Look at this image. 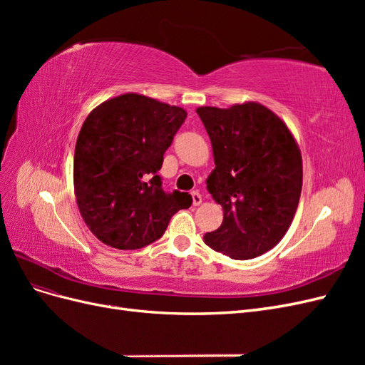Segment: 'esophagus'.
Here are the masks:
<instances>
[{
    "label": "esophagus",
    "instance_id": "esophagus-1",
    "mask_svg": "<svg viewBox=\"0 0 365 365\" xmlns=\"http://www.w3.org/2000/svg\"><path fill=\"white\" fill-rule=\"evenodd\" d=\"M192 200H193V205H195V207L202 204V196H201L200 193H197V192H192Z\"/></svg>",
    "mask_w": 365,
    "mask_h": 365
}]
</instances>
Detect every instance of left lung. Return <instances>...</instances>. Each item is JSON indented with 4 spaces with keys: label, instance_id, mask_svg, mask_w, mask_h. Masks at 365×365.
<instances>
[{
    "label": "left lung",
    "instance_id": "obj_1",
    "mask_svg": "<svg viewBox=\"0 0 365 365\" xmlns=\"http://www.w3.org/2000/svg\"><path fill=\"white\" fill-rule=\"evenodd\" d=\"M216 168L207 190L224 220L205 244L236 260L260 256L291 227L303 185L302 152L284 121L257 102L196 109Z\"/></svg>",
    "mask_w": 365,
    "mask_h": 365
}]
</instances>
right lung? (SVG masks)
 <instances>
[{"label":"right lung","instance_id":"add662e5","mask_svg":"<svg viewBox=\"0 0 365 365\" xmlns=\"http://www.w3.org/2000/svg\"><path fill=\"white\" fill-rule=\"evenodd\" d=\"M185 117V109L137 93L88 114L76 141L74 195L86 227L105 245L146 247L192 205L189 193H165L157 175Z\"/></svg>","mask_w":365,"mask_h":365}]
</instances>
